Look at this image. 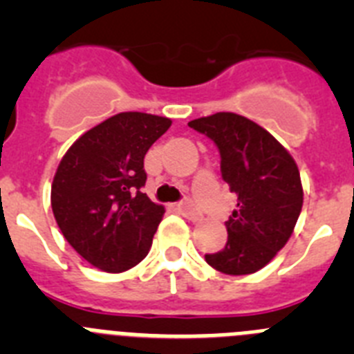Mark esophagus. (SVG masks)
Listing matches in <instances>:
<instances>
[{
  "mask_svg": "<svg viewBox=\"0 0 354 354\" xmlns=\"http://www.w3.org/2000/svg\"><path fill=\"white\" fill-rule=\"evenodd\" d=\"M175 209H177V211H179L180 214L186 216V218H189V220H192V221L202 220V214H200V212L196 211V209L193 207V205L189 204V202H183V204H177V205H175Z\"/></svg>",
  "mask_w": 354,
  "mask_h": 354,
  "instance_id": "34e87169",
  "label": "esophagus"
}]
</instances>
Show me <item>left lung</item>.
Listing matches in <instances>:
<instances>
[{
    "label": "left lung",
    "mask_w": 354,
    "mask_h": 354,
    "mask_svg": "<svg viewBox=\"0 0 354 354\" xmlns=\"http://www.w3.org/2000/svg\"><path fill=\"white\" fill-rule=\"evenodd\" d=\"M187 126L216 143L221 177L237 195V209L225 221L227 245L205 261L225 274L255 273L292 236L303 205L298 165L273 134L237 113L220 111Z\"/></svg>",
    "instance_id": "obj_1"
}]
</instances>
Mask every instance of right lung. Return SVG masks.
<instances>
[{
  "instance_id": "add662e5",
  "label": "right lung",
  "mask_w": 354,
  "mask_h": 354,
  "mask_svg": "<svg viewBox=\"0 0 354 354\" xmlns=\"http://www.w3.org/2000/svg\"><path fill=\"white\" fill-rule=\"evenodd\" d=\"M171 120L126 111L81 134L51 184L55 220L68 245L97 270L122 273L142 262L165 207L145 193L143 159Z\"/></svg>"
}]
</instances>
